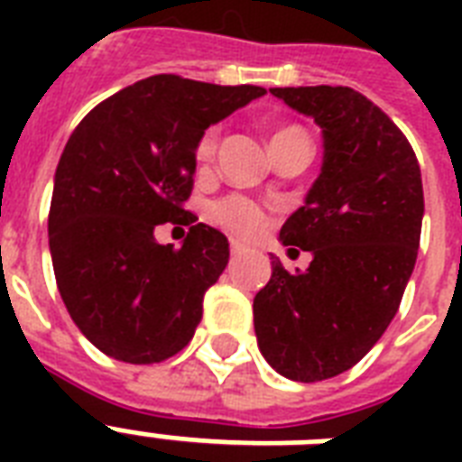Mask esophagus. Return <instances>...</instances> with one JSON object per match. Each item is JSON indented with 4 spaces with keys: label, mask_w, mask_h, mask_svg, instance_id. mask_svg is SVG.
I'll list each match as a JSON object with an SVG mask.
<instances>
[{
    "label": "esophagus",
    "mask_w": 462,
    "mask_h": 462,
    "mask_svg": "<svg viewBox=\"0 0 462 462\" xmlns=\"http://www.w3.org/2000/svg\"><path fill=\"white\" fill-rule=\"evenodd\" d=\"M230 252H232V256H239V254L245 252V245H239L237 239H232V242H230Z\"/></svg>",
    "instance_id": "34e87169"
}]
</instances>
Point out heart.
I'll return each mask as SVG.
<instances>
[{
  "mask_svg": "<svg viewBox=\"0 0 462 462\" xmlns=\"http://www.w3.org/2000/svg\"><path fill=\"white\" fill-rule=\"evenodd\" d=\"M292 134H302L295 126H285V129H278L273 134V139H281V136H292ZM217 139L220 134L217 129H208L203 134L201 141H199V148H196V155L199 160H210L217 148ZM271 139V141H273ZM210 217L220 223L223 227H227L235 235H242V237H256L263 227H266V210L261 208L259 203L246 199V196H225L220 201H216L210 206Z\"/></svg>",
  "mask_w": 462,
  "mask_h": 462,
  "instance_id": "heart-1",
  "label": "heart"
}]
</instances>
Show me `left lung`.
<instances>
[{"instance_id":"8db88e82","label":"left lung","mask_w":462,"mask_h":462,"mask_svg":"<svg viewBox=\"0 0 462 462\" xmlns=\"http://www.w3.org/2000/svg\"><path fill=\"white\" fill-rule=\"evenodd\" d=\"M321 129V172L281 242L311 252L288 273L271 256V281L254 297V330L285 379L323 381L355 366L398 311L420 249L422 172L402 132L345 86L271 88Z\"/></svg>"}]
</instances>
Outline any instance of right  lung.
<instances>
[{"mask_svg": "<svg viewBox=\"0 0 462 462\" xmlns=\"http://www.w3.org/2000/svg\"><path fill=\"white\" fill-rule=\"evenodd\" d=\"M266 96L158 74L126 86L69 136L54 172L50 254L69 316L97 350L129 365L172 357L191 340L203 295L227 266L223 232L181 208L208 126ZM189 224L180 250L154 227Z\"/></svg>", "mask_w": 462, "mask_h": 462, "instance_id": "right-lung-1", "label": "right lung"}]
</instances>
